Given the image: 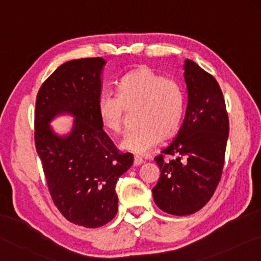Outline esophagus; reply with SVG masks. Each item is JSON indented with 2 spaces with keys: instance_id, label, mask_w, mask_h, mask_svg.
Masks as SVG:
<instances>
[{
  "instance_id": "esophagus-1",
  "label": "esophagus",
  "mask_w": 261,
  "mask_h": 261,
  "mask_svg": "<svg viewBox=\"0 0 261 261\" xmlns=\"http://www.w3.org/2000/svg\"><path fill=\"white\" fill-rule=\"evenodd\" d=\"M143 163H144V161L141 157H138V156L134 157V165L135 166H139V165H141V164H143Z\"/></svg>"
}]
</instances>
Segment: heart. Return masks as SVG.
Here are the masks:
<instances>
[{
	"instance_id": "obj_1",
	"label": "heart",
	"mask_w": 261,
	"mask_h": 261,
	"mask_svg": "<svg viewBox=\"0 0 261 261\" xmlns=\"http://www.w3.org/2000/svg\"><path fill=\"white\" fill-rule=\"evenodd\" d=\"M139 127L127 132L120 147L138 156H144L164 136L174 134L185 113V93L174 77L164 76L148 66H139L126 73L116 87V95L99 96L97 112L104 128L120 133L125 109L138 107Z\"/></svg>"
}]
</instances>
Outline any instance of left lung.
Returning <instances> with one entry per match:
<instances>
[{
  "mask_svg": "<svg viewBox=\"0 0 261 261\" xmlns=\"http://www.w3.org/2000/svg\"><path fill=\"white\" fill-rule=\"evenodd\" d=\"M188 105L173 142L154 158L161 177L152 195L157 206L173 216L199 211L221 179L229 133L225 98L218 81L190 59L185 61ZM171 155V160L165 157Z\"/></svg>",
  "mask_w": 261,
  "mask_h": 261,
  "instance_id": "obj_1",
  "label": "left lung"
}]
</instances>
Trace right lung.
I'll list each match as a JSON object with an SVG mask.
<instances>
[{"mask_svg":"<svg viewBox=\"0 0 261 261\" xmlns=\"http://www.w3.org/2000/svg\"><path fill=\"white\" fill-rule=\"evenodd\" d=\"M102 57L64 63L40 87L35 102L36 152L54 204L68 221L97 228L118 211L116 185L133 165L103 130L97 103L102 89ZM61 113L76 118L72 132L58 137L48 126Z\"/></svg>","mask_w":261,"mask_h":261,"instance_id":"add662e5","label":"right lung"}]
</instances>
